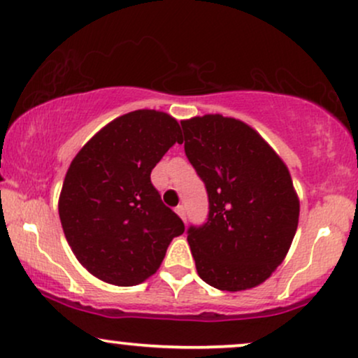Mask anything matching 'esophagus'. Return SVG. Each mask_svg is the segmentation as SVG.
<instances>
[{"mask_svg": "<svg viewBox=\"0 0 358 358\" xmlns=\"http://www.w3.org/2000/svg\"><path fill=\"white\" fill-rule=\"evenodd\" d=\"M176 213H178L180 220L186 221V209H184V206H178V208H176Z\"/></svg>", "mask_w": 358, "mask_h": 358, "instance_id": "esophagus-1", "label": "esophagus"}]
</instances>
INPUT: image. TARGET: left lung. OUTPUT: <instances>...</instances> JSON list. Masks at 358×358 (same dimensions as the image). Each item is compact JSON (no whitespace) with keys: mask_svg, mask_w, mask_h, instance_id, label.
<instances>
[{"mask_svg":"<svg viewBox=\"0 0 358 358\" xmlns=\"http://www.w3.org/2000/svg\"><path fill=\"white\" fill-rule=\"evenodd\" d=\"M180 125L209 196L206 224L187 231L197 275L222 292L258 287L287 258L298 228L300 199L287 164L243 120L206 113Z\"/></svg>","mask_w":358,"mask_h":358,"instance_id":"1","label":"left lung"}]
</instances>
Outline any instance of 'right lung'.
<instances>
[{
  "label": "right lung",
  "instance_id": "1",
  "mask_svg": "<svg viewBox=\"0 0 358 358\" xmlns=\"http://www.w3.org/2000/svg\"><path fill=\"white\" fill-rule=\"evenodd\" d=\"M179 134L169 113L129 112L100 129L66 171L58 199L63 233L80 264L105 283H144L172 238L184 233V222L150 182Z\"/></svg>",
  "mask_w": 358,
  "mask_h": 358
}]
</instances>
